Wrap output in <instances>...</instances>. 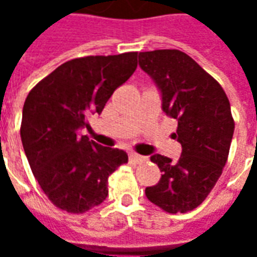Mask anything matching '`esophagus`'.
Instances as JSON below:
<instances>
[{"instance_id": "esophagus-1", "label": "esophagus", "mask_w": 257, "mask_h": 257, "mask_svg": "<svg viewBox=\"0 0 257 257\" xmlns=\"http://www.w3.org/2000/svg\"><path fill=\"white\" fill-rule=\"evenodd\" d=\"M129 158H131V161L136 162V164H139V162H143L146 160L145 157L140 156V154H136V153H131V154H129Z\"/></svg>"}]
</instances>
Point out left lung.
Returning a JSON list of instances; mask_svg holds the SVG:
<instances>
[{
  "instance_id": "obj_1",
  "label": "left lung",
  "mask_w": 257,
  "mask_h": 257,
  "mask_svg": "<svg viewBox=\"0 0 257 257\" xmlns=\"http://www.w3.org/2000/svg\"><path fill=\"white\" fill-rule=\"evenodd\" d=\"M140 68L161 93L162 111L178 121L173 138L182 145L178 161L161 154L150 160L162 172L146 197L169 213L202 204L226 165L234 119L230 101L213 77L178 49L139 53Z\"/></svg>"
}]
</instances>
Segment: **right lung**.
I'll list each match as a JSON object with an SVG mask.
<instances>
[{
  "instance_id": "add662e5",
  "label": "right lung",
  "mask_w": 257,
  "mask_h": 257,
  "mask_svg": "<svg viewBox=\"0 0 257 257\" xmlns=\"http://www.w3.org/2000/svg\"><path fill=\"white\" fill-rule=\"evenodd\" d=\"M138 52L68 60L30 90L20 138L34 178L58 208L84 213L106 199L108 176L128 154L79 135L135 73Z\"/></svg>"
}]
</instances>
